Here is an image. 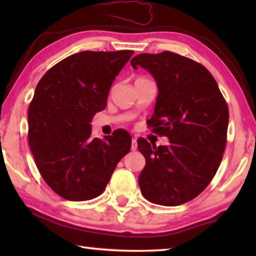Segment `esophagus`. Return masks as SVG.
Masks as SVG:
<instances>
[{"label": "esophagus", "mask_w": 256, "mask_h": 256, "mask_svg": "<svg viewBox=\"0 0 256 256\" xmlns=\"http://www.w3.org/2000/svg\"><path fill=\"white\" fill-rule=\"evenodd\" d=\"M132 151H136V148H138V144H136V136H134L133 138H132Z\"/></svg>", "instance_id": "obj_1"}]
</instances>
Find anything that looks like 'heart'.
Wrapping results in <instances>:
<instances>
[{
	"label": "heart",
	"instance_id": "b5f03b06",
	"mask_svg": "<svg viewBox=\"0 0 256 256\" xmlns=\"http://www.w3.org/2000/svg\"><path fill=\"white\" fill-rule=\"evenodd\" d=\"M138 79H144V78H138ZM138 79H136V80H138Z\"/></svg>",
	"mask_w": 256,
	"mask_h": 256
}]
</instances>
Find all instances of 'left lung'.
<instances>
[{"label":"left lung","instance_id":"8db88e82","mask_svg":"<svg viewBox=\"0 0 256 256\" xmlns=\"http://www.w3.org/2000/svg\"><path fill=\"white\" fill-rule=\"evenodd\" d=\"M154 76L158 86L152 132L170 138L168 146L138 140L146 166L138 186L154 204L175 206L202 193L222 162L227 142L229 110L214 78L185 56L162 52L131 60Z\"/></svg>","mask_w":256,"mask_h":256}]
</instances>
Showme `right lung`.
<instances>
[{
  "label": "right lung",
  "mask_w": 256,
  "mask_h": 256,
  "mask_svg": "<svg viewBox=\"0 0 256 256\" xmlns=\"http://www.w3.org/2000/svg\"><path fill=\"white\" fill-rule=\"evenodd\" d=\"M133 53L80 52L55 64L38 82L28 110L29 146L42 178L66 200L100 196L131 149L126 131L102 140L92 136L90 122L105 110L112 84Z\"/></svg>",
  "instance_id": "right-lung-1"
}]
</instances>
